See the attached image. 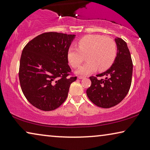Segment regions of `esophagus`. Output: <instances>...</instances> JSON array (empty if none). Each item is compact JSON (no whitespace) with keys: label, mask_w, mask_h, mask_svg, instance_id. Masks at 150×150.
Instances as JSON below:
<instances>
[{"label":"esophagus","mask_w":150,"mask_h":150,"mask_svg":"<svg viewBox=\"0 0 150 150\" xmlns=\"http://www.w3.org/2000/svg\"><path fill=\"white\" fill-rule=\"evenodd\" d=\"M77 78H78V79H83L84 77H83V76H78Z\"/></svg>","instance_id":"obj_1"}]
</instances>
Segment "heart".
Returning a JSON list of instances; mask_svg holds the SVG:
<instances>
[{"label": "heart", "instance_id": "b5f03b06", "mask_svg": "<svg viewBox=\"0 0 150 150\" xmlns=\"http://www.w3.org/2000/svg\"><path fill=\"white\" fill-rule=\"evenodd\" d=\"M78 48L71 46L67 52V59L73 68L81 65L87 55L84 65L77 71V74L89 75L98 69L104 71L111 67L117 55V45L113 40L101 35H85L77 42Z\"/></svg>", "mask_w": 150, "mask_h": 150}]
</instances>
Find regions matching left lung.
<instances>
[{
	"mask_svg": "<svg viewBox=\"0 0 150 150\" xmlns=\"http://www.w3.org/2000/svg\"><path fill=\"white\" fill-rule=\"evenodd\" d=\"M117 57L112 65L97 77L105 76V79L89 77L91 84L87 89L89 99L96 106L108 108L119 104L128 93L131 85L133 62L127 44L123 40L116 38Z\"/></svg>",
	"mask_w": 150,
	"mask_h": 150,
	"instance_id": "obj_1",
	"label": "left lung"
}]
</instances>
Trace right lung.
<instances>
[{"label": "right lung", "instance_id": "1", "mask_svg": "<svg viewBox=\"0 0 150 150\" xmlns=\"http://www.w3.org/2000/svg\"><path fill=\"white\" fill-rule=\"evenodd\" d=\"M75 35L46 32L26 44L20 59V86L26 99L35 108L50 111L65 101L71 84L67 52Z\"/></svg>", "mask_w": 150, "mask_h": 150}]
</instances>
